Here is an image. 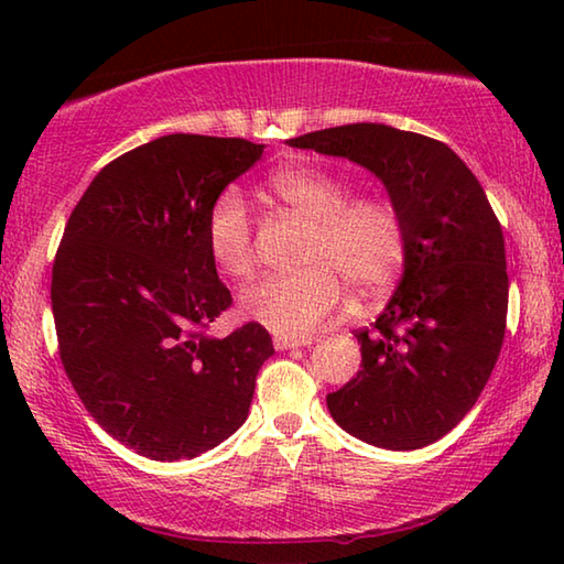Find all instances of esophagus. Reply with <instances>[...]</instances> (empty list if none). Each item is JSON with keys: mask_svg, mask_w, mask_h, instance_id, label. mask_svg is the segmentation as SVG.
I'll list each match as a JSON object with an SVG mask.
<instances>
[{"mask_svg": "<svg viewBox=\"0 0 564 564\" xmlns=\"http://www.w3.org/2000/svg\"><path fill=\"white\" fill-rule=\"evenodd\" d=\"M313 338H291V336H273V346L275 350H291V348H301V346H311Z\"/></svg>", "mask_w": 564, "mask_h": 564, "instance_id": "34e87169", "label": "esophagus"}]
</instances>
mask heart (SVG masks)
<instances>
[{"instance_id":"1","label":"heart","mask_w":564,"mask_h":564,"mask_svg":"<svg viewBox=\"0 0 564 564\" xmlns=\"http://www.w3.org/2000/svg\"><path fill=\"white\" fill-rule=\"evenodd\" d=\"M271 191L295 214L311 218L299 273H273L241 293V313L279 336L303 338L336 318L346 303V281L358 293H378L403 269L408 234L388 202L356 198L338 178L313 169H285ZM206 243L218 269L234 279L256 265L253 218L241 191L228 186L206 216Z\"/></svg>"}]
</instances>
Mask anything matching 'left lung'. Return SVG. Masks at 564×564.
Instances as JSON below:
<instances>
[{"label":"left lung","instance_id":"8db88e82","mask_svg":"<svg viewBox=\"0 0 564 564\" xmlns=\"http://www.w3.org/2000/svg\"><path fill=\"white\" fill-rule=\"evenodd\" d=\"M368 169L408 234L395 293L356 330L360 370L326 403L358 441L417 451L441 441L480 398L508 318L498 216L465 161L443 141L386 123H346L291 139Z\"/></svg>","mask_w":564,"mask_h":564}]
</instances>
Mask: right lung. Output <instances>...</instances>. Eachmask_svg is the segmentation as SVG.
<instances>
[{"mask_svg": "<svg viewBox=\"0 0 564 564\" xmlns=\"http://www.w3.org/2000/svg\"><path fill=\"white\" fill-rule=\"evenodd\" d=\"M263 144L169 133L104 166L52 269L59 356L91 417L149 460L196 457L246 423L269 330L206 328L231 305L206 243L214 198Z\"/></svg>", "mask_w": 564, "mask_h": 564, "instance_id": "obj_1", "label": "right lung"}]
</instances>
